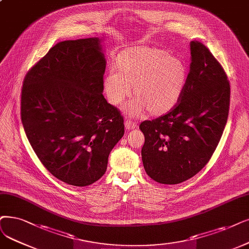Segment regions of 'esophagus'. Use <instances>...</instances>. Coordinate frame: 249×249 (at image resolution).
<instances>
[{"label": "esophagus", "instance_id": "34e87169", "mask_svg": "<svg viewBox=\"0 0 249 249\" xmlns=\"http://www.w3.org/2000/svg\"><path fill=\"white\" fill-rule=\"evenodd\" d=\"M124 126H125V130L126 131H132L134 128L137 127V124L131 122V121H125L124 123Z\"/></svg>", "mask_w": 249, "mask_h": 249}]
</instances>
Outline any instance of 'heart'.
<instances>
[{"instance_id":"heart-1","label":"heart","mask_w":249,"mask_h":249,"mask_svg":"<svg viewBox=\"0 0 249 249\" xmlns=\"http://www.w3.org/2000/svg\"><path fill=\"white\" fill-rule=\"evenodd\" d=\"M115 71L103 79L108 102L121 105L130 96L135 100L127 106L133 116L145 113L160 116L172 111L185 90L188 71L182 59L165 50L151 46L127 48L114 59Z\"/></svg>"}]
</instances>
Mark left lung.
I'll use <instances>...</instances> for the list:
<instances>
[{
	"instance_id": "left-lung-1",
	"label": "left lung",
	"mask_w": 249,
	"mask_h": 249,
	"mask_svg": "<svg viewBox=\"0 0 249 249\" xmlns=\"http://www.w3.org/2000/svg\"><path fill=\"white\" fill-rule=\"evenodd\" d=\"M191 63L183 95L168 113L141 123L145 172L175 185L199 173L221 140L230 106V84L222 65L203 44L190 43Z\"/></svg>"
}]
</instances>
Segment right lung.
<instances>
[{
	"mask_svg": "<svg viewBox=\"0 0 249 249\" xmlns=\"http://www.w3.org/2000/svg\"><path fill=\"white\" fill-rule=\"evenodd\" d=\"M102 39L56 44L27 72L21 121L34 151L58 180L89 186L106 172L124 134V118L103 96Z\"/></svg>",
	"mask_w": 249,
	"mask_h": 249,
	"instance_id": "right-lung-1",
	"label": "right lung"
}]
</instances>
